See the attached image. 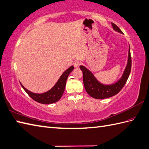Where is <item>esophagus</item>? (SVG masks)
<instances>
[{
    "label": "esophagus",
    "instance_id": "esophagus-1",
    "mask_svg": "<svg viewBox=\"0 0 149 149\" xmlns=\"http://www.w3.org/2000/svg\"><path fill=\"white\" fill-rule=\"evenodd\" d=\"M73 65L74 68H79V66L81 65V62L80 61H75Z\"/></svg>",
    "mask_w": 149,
    "mask_h": 149
}]
</instances>
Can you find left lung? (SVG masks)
Returning a JSON list of instances; mask_svg holds the SVG:
<instances>
[{"label":"left lung","mask_w":149,"mask_h":149,"mask_svg":"<svg viewBox=\"0 0 149 149\" xmlns=\"http://www.w3.org/2000/svg\"><path fill=\"white\" fill-rule=\"evenodd\" d=\"M111 25L115 31L122 33L121 30L113 23H111ZM80 68L83 72V80L85 91H87L89 95H91L92 97L97 99V100H102V99L113 96V95L117 94L124 87L129 78V76L130 74L131 69L130 47H129L127 63L123 74L118 81L113 84H102L94 77V74L84 66L80 65Z\"/></svg>","instance_id":"8db88e82"}]
</instances>
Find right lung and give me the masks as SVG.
Wrapping results in <instances>:
<instances>
[{"label":"right lung","instance_id":"1","mask_svg":"<svg viewBox=\"0 0 149 149\" xmlns=\"http://www.w3.org/2000/svg\"><path fill=\"white\" fill-rule=\"evenodd\" d=\"M73 69L74 67L72 65L70 68H68L67 70H65L61 76V77L59 78L58 80L57 81V83L55 84L54 87L49 91L42 94H36L29 91L22 85L20 82L19 83H20L22 88L24 89V91L27 92L28 95L32 100L41 104L54 103V102H56L60 100L62 95H63L65 87L66 80H67L69 74L73 70Z\"/></svg>","mask_w":149,"mask_h":149}]
</instances>
